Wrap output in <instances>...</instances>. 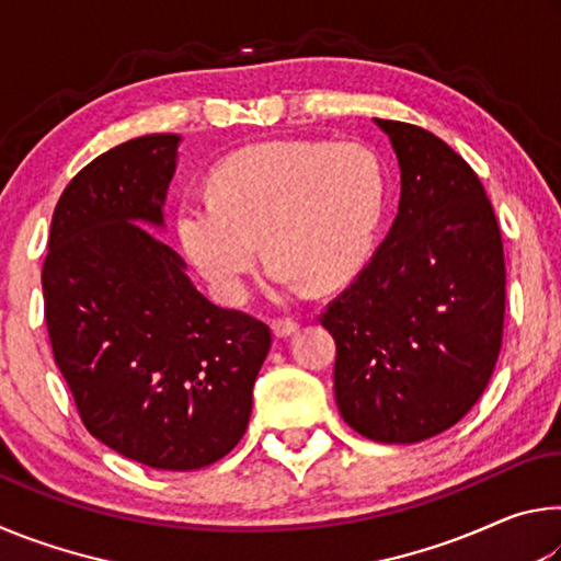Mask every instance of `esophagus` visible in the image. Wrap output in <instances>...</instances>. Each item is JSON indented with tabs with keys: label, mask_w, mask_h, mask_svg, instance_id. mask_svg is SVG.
<instances>
[{
	"label": "esophagus",
	"mask_w": 561,
	"mask_h": 561,
	"mask_svg": "<svg viewBox=\"0 0 561 561\" xmlns=\"http://www.w3.org/2000/svg\"><path fill=\"white\" fill-rule=\"evenodd\" d=\"M297 329H299V324H297V321H291V319L272 321V334L277 339H287L291 334H297Z\"/></svg>",
	"instance_id": "34e87169"
}]
</instances>
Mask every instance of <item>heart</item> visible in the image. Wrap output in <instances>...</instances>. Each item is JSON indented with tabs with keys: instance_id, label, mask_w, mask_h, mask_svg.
Segmentation results:
<instances>
[{
	"instance_id": "1",
	"label": "heart",
	"mask_w": 561,
	"mask_h": 561,
	"mask_svg": "<svg viewBox=\"0 0 561 561\" xmlns=\"http://www.w3.org/2000/svg\"><path fill=\"white\" fill-rule=\"evenodd\" d=\"M383 203V165L368 146L264 140L215 168L213 193L185 195L175 225L210 289L240 304L260 237L274 294L348 282L374 250Z\"/></svg>"
}]
</instances>
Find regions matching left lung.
Masks as SVG:
<instances>
[{
  "label": "left lung",
  "instance_id": "8db88e82",
  "mask_svg": "<svg viewBox=\"0 0 561 561\" xmlns=\"http://www.w3.org/2000/svg\"><path fill=\"white\" fill-rule=\"evenodd\" d=\"M401 170L398 215L321 324L339 413L376 443L453 428L495 371L505 321L500 227L472 168L433 133L374 118Z\"/></svg>",
  "mask_w": 561,
  "mask_h": 561
}]
</instances>
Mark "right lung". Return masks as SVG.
<instances>
[{
    "label": "right lung",
    "mask_w": 561,
    "mask_h": 561,
    "mask_svg": "<svg viewBox=\"0 0 561 561\" xmlns=\"http://www.w3.org/2000/svg\"><path fill=\"white\" fill-rule=\"evenodd\" d=\"M180 136L126 140L59 197L44 314L59 371L93 438L156 470H201L247 431L270 354L262 321L213 304L165 230Z\"/></svg>",
    "instance_id": "obj_1"
}]
</instances>
